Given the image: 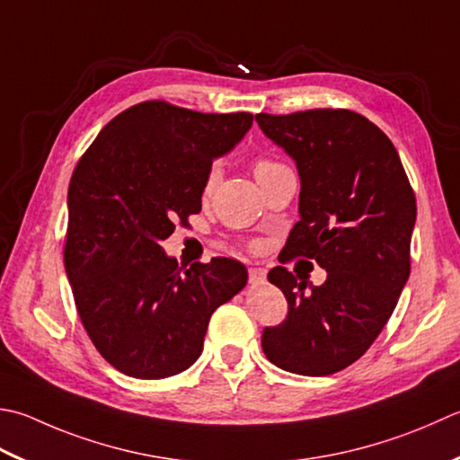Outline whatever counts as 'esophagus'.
I'll use <instances>...</instances> for the list:
<instances>
[{
	"instance_id": "esophagus-1",
	"label": "esophagus",
	"mask_w": 460,
	"mask_h": 460,
	"mask_svg": "<svg viewBox=\"0 0 460 460\" xmlns=\"http://www.w3.org/2000/svg\"><path fill=\"white\" fill-rule=\"evenodd\" d=\"M267 277V269L263 267H251L249 269V281L251 283H263Z\"/></svg>"
}]
</instances>
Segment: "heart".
I'll return each mask as SVG.
<instances>
[{
    "label": "heart",
    "mask_w": 460,
    "mask_h": 460,
    "mask_svg": "<svg viewBox=\"0 0 460 460\" xmlns=\"http://www.w3.org/2000/svg\"><path fill=\"white\" fill-rule=\"evenodd\" d=\"M277 167H281V164H277V161H271V159H259L255 161V175H263V173H269V171H273ZM221 175V169L219 165L215 164L209 173H207V179H205V191H211V189L215 187V183H217V179Z\"/></svg>",
    "instance_id": "b5f03b06"
}]
</instances>
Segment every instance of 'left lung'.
Returning <instances> with one entry per match:
<instances>
[{
    "mask_svg": "<svg viewBox=\"0 0 460 460\" xmlns=\"http://www.w3.org/2000/svg\"><path fill=\"white\" fill-rule=\"evenodd\" d=\"M255 119L301 177V219L283 253L327 271L319 287L285 267L269 271L289 313L263 329L261 347L283 371L332 375L367 353L397 307L411 273L415 193L391 139L363 115L309 110Z\"/></svg>",
    "mask_w": 460,
    "mask_h": 460,
    "instance_id": "left-lung-1",
    "label": "left lung"
}]
</instances>
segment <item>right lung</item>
Masks as SVG:
<instances>
[{
    "label": "right lung",
    "instance_id": "1",
    "mask_svg": "<svg viewBox=\"0 0 460 460\" xmlns=\"http://www.w3.org/2000/svg\"><path fill=\"white\" fill-rule=\"evenodd\" d=\"M253 115L199 113L143 102L105 125L67 191L63 263L81 323L107 363L135 379H165L203 350L213 311L247 285V269L215 257L181 271L161 241L201 211L213 159Z\"/></svg>",
    "mask_w": 460,
    "mask_h": 460
}]
</instances>
